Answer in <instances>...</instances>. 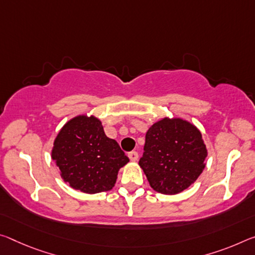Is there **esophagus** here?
Masks as SVG:
<instances>
[{
    "mask_svg": "<svg viewBox=\"0 0 255 255\" xmlns=\"http://www.w3.org/2000/svg\"><path fill=\"white\" fill-rule=\"evenodd\" d=\"M128 157L130 159V161H137V159H138V153H137L136 151H131L128 153Z\"/></svg>",
    "mask_w": 255,
    "mask_h": 255,
    "instance_id": "esophagus-1",
    "label": "esophagus"
}]
</instances>
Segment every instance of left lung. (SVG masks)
I'll return each instance as SVG.
<instances>
[{
  "mask_svg": "<svg viewBox=\"0 0 255 255\" xmlns=\"http://www.w3.org/2000/svg\"><path fill=\"white\" fill-rule=\"evenodd\" d=\"M207 155L201 131L194 125L163 118L148 128L139 165L154 191L172 195L199 178Z\"/></svg>",
  "mask_w": 255,
  "mask_h": 255,
  "instance_id": "obj_1",
  "label": "left lung"
}]
</instances>
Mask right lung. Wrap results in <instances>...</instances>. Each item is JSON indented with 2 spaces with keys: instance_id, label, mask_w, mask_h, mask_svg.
Returning <instances> with one entry per match:
<instances>
[{
  "instance_id": "obj_1",
  "label": "right lung",
  "mask_w": 255,
  "mask_h": 255,
  "mask_svg": "<svg viewBox=\"0 0 255 255\" xmlns=\"http://www.w3.org/2000/svg\"><path fill=\"white\" fill-rule=\"evenodd\" d=\"M52 159L70 187L87 194L107 192L121 167L129 162L115 139L109 138L94 116H77L59 131Z\"/></svg>"
}]
</instances>
